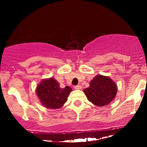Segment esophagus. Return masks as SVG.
<instances>
[{
	"instance_id": "obj_1",
	"label": "esophagus",
	"mask_w": 147,
	"mask_h": 147,
	"mask_svg": "<svg viewBox=\"0 0 147 147\" xmlns=\"http://www.w3.org/2000/svg\"><path fill=\"white\" fill-rule=\"evenodd\" d=\"M74 89H76V90H82V88L81 86L78 85V86H74Z\"/></svg>"
}]
</instances>
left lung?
<instances>
[{
  "label": "left lung",
  "instance_id": "left-lung-1",
  "mask_svg": "<svg viewBox=\"0 0 147 147\" xmlns=\"http://www.w3.org/2000/svg\"><path fill=\"white\" fill-rule=\"evenodd\" d=\"M117 90V86L110 77L98 75L90 82V86L84 92L94 105L104 106L114 99Z\"/></svg>",
  "mask_w": 147,
  "mask_h": 147
}]
</instances>
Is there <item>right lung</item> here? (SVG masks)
I'll return each instance as SVG.
<instances>
[{
    "mask_svg": "<svg viewBox=\"0 0 147 147\" xmlns=\"http://www.w3.org/2000/svg\"><path fill=\"white\" fill-rule=\"evenodd\" d=\"M71 91L72 89L69 86L60 88L59 82L52 78L44 79L36 88V94L42 105L49 109L61 108Z\"/></svg>",
    "mask_w": 147,
    "mask_h": 147,
    "instance_id": "add662e5",
    "label": "right lung"
}]
</instances>
